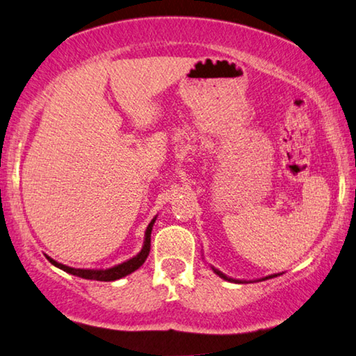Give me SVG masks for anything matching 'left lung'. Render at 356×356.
<instances>
[{
	"label": "left lung",
	"mask_w": 356,
	"mask_h": 356,
	"mask_svg": "<svg viewBox=\"0 0 356 356\" xmlns=\"http://www.w3.org/2000/svg\"><path fill=\"white\" fill-rule=\"evenodd\" d=\"M210 268L213 270V273H216L220 276V278H222V280H226V281H231V282H238V284H243V282H246V281H243V280H234V278H231V276H226L225 273L222 272H220L218 268H215V267H212V265H210ZM275 276H278V275H270V276H265V278H261V280H256V281H265V280H270V278H275Z\"/></svg>",
	"instance_id": "1"
}]
</instances>
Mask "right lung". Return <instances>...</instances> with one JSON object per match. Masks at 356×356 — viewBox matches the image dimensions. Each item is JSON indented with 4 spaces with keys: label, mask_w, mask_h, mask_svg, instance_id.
I'll use <instances>...</instances> for the list:
<instances>
[{
    "label": "right lung",
    "mask_w": 356,
    "mask_h": 356,
    "mask_svg": "<svg viewBox=\"0 0 356 356\" xmlns=\"http://www.w3.org/2000/svg\"><path fill=\"white\" fill-rule=\"evenodd\" d=\"M155 220H156V216H154L152 221L149 222L146 232H144V243H143L141 251L138 252L136 256L130 257L129 261L114 265V267H110V268H74V267H69V265H64L61 262H56L55 259H51L50 256H47V259L53 265H55V267L64 270L65 273H70V275L78 276V278H83V280H94V281L120 280V278H124V276L134 273L135 270L140 268L144 264V261L147 259L149 251H150V234H152V227H154Z\"/></svg>",
    "instance_id": "obj_1"
}]
</instances>
